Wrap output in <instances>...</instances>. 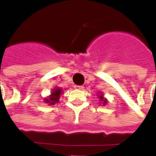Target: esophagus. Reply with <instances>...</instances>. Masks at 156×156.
<instances>
[{
    "instance_id": "34e87169",
    "label": "esophagus",
    "mask_w": 156,
    "mask_h": 156,
    "mask_svg": "<svg viewBox=\"0 0 156 156\" xmlns=\"http://www.w3.org/2000/svg\"><path fill=\"white\" fill-rule=\"evenodd\" d=\"M74 88H76V89H83L84 87H83V86H82V85H75Z\"/></svg>"
}]
</instances>
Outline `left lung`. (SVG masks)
<instances>
[{
	"mask_svg": "<svg viewBox=\"0 0 156 156\" xmlns=\"http://www.w3.org/2000/svg\"><path fill=\"white\" fill-rule=\"evenodd\" d=\"M99 98H100V101H103V105H106V103H107V100L106 99H104L103 98V95H100V96H98Z\"/></svg>",
	"mask_w": 156,
	"mask_h": 156,
	"instance_id": "8db88e82",
	"label": "left lung"
}]
</instances>
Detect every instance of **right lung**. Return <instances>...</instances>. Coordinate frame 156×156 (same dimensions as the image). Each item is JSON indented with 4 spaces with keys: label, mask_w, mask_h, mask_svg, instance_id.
I'll return each instance as SVG.
<instances>
[{
    "label": "right lung",
    "mask_w": 156,
    "mask_h": 156,
    "mask_svg": "<svg viewBox=\"0 0 156 156\" xmlns=\"http://www.w3.org/2000/svg\"><path fill=\"white\" fill-rule=\"evenodd\" d=\"M62 94V90L60 88H55L53 92L51 93V95L50 98L46 99V103H48L49 105H55L56 103L59 102V98Z\"/></svg>",
    "instance_id": "1"
}]
</instances>
